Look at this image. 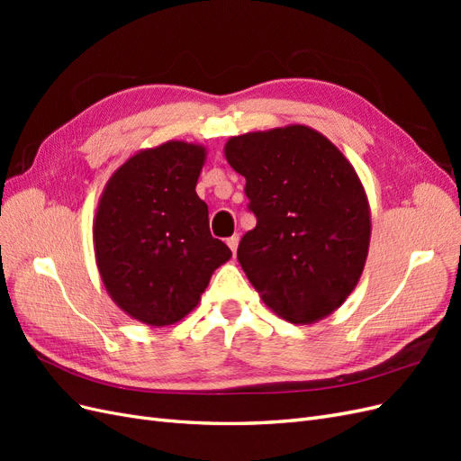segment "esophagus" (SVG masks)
Masks as SVG:
<instances>
[{
  "mask_svg": "<svg viewBox=\"0 0 461 461\" xmlns=\"http://www.w3.org/2000/svg\"><path fill=\"white\" fill-rule=\"evenodd\" d=\"M239 240H240L239 234H232L230 239H227V244H229V248L232 249V254H236V248H239Z\"/></svg>",
  "mask_w": 461,
  "mask_h": 461,
  "instance_id": "1",
  "label": "esophagus"
}]
</instances>
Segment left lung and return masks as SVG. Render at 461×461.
<instances>
[{
  "mask_svg": "<svg viewBox=\"0 0 461 461\" xmlns=\"http://www.w3.org/2000/svg\"><path fill=\"white\" fill-rule=\"evenodd\" d=\"M258 225L239 244L248 281L273 313L310 325L337 312L366 267L371 209L354 165L305 124L232 136Z\"/></svg>",
  "mask_w": 461,
  "mask_h": 461,
  "instance_id": "left-lung-1",
  "label": "left lung"
}]
</instances>
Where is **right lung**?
<instances>
[{
	"mask_svg": "<svg viewBox=\"0 0 461 461\" xmlns=\"http://www.w3.org/2000/svg\"><path fill=\"white\" fill-rule=\"evenodd\" d=\"M207 149L169 140L138 149L109 176L94 217L102 283L119 308L149 327L186 317L213 271L232 258L209 232L196 194Z\"/></svg>",
	"mask_w": 461,
	"mask_h": 461,
	"instance_id": "add662e5",
	"label": "right lung"
}]
</instances>
